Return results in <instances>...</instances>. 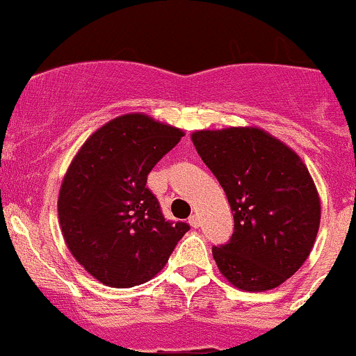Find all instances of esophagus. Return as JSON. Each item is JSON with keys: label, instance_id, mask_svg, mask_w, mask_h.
<instances>
[{"label": "esophagus", "instance_id": "esophagus-1", "mask_svg": "<svg viewBox=\"0 0 356 356\" xmlns=\"http://www.w3.org/2000/svg\"><path fill=\"white\" fill-rule=\"evenodd\" d=\"M188 222H189V226H191V227H198L200 226V217L196 216V213H193V216H189Z\"/></svg>", "mask_w": 356, "mask_h": 356}]
</instances>
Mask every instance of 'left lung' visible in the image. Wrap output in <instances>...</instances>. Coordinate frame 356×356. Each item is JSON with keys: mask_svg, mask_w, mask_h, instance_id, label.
<instances>
[{"mask_svg": "<svg viewBox=\"0 0 356 356\" xmlns=\"http://www.w3.org/2000/svg\"><path fill=\"white\" fill-rule=\"evenodd\" d=\"M229 202L234 231L212 247L227 282L241 291L278 287L308 259L320 200L301 158L261 129L200 130L191 136Z\"/></svg>", "mask_w": 356, "mask_h": 356, "instance_id": "8db88e82", "label": "left lung"}]
</instances>
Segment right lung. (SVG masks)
I'll return each instance as SVG.
<instances>
[{"label": "right lung", "instance_id": "1", "mask_svg": "<svg viewBox=\"0 0 356 356\" xmlns=\"http://www.w3.org/2000/svg\"><path fill=\"white\" fill-rule=\"evenodd\" d=\"M184 134L146 115H125L92 134L58 193L62 234L76 261L108 287L151 280L189 224L165 219L146 186Z\"/></svg>", "mask_w": 356, "mask_h": 356}]
</instances>
